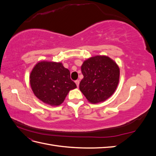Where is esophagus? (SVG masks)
Here are the masks:
<instances>
[{
  "label": "esophagus",
  "mask_w": 156,
  "mask_h": 156,
  "mask_svg": "<svg viewBox=\"0 0 156 156\" xmlns=\"http://www.w3.org/2000/svg\"><path fill=\"white\" fill-rule=\"evenodd\" d=\"M75 84H77V87H79V80H77V81H75Z\"/></svg>",
  "instance_id": "esophagus-1"
}]
</instances>
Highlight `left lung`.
Instances as JSON below:
<instances>
[{"label": "left lung", "instance_id": "left-lung-1", "mask_svg": "<svg viewBox=\"0 0 156 156\" xmlns=\"http://www.w3.org/2000/svg\"><path fill=\"white\" fill-rule=\"evenodd\" d=\"M83 79L79 89L91 103L105 101L115 93L119 83V66L105 55H97L84 60L81 66Z\"/></svg>", "mask_w": 156, "mask_h": 156}]
</instances>
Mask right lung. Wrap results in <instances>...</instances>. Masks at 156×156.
Returning <instances> with one entry per match:
<instances>
[{"label": "right lung", "instance_id": "1", "mask_svg": "<svg viewBox=\"0 0 156 156\" xmlns=\"http://www.w3.org/2000/svg\"><path fill=\"white\" fill-rule=\"evenodd\" d=\"M29 79L34 95L51 106L62 104L71 90L77 88L70 79L69 69L61 62H38L31 71Z\"/></svg>", "mask_w": 156, "mask_h": 156}]
</instances>
